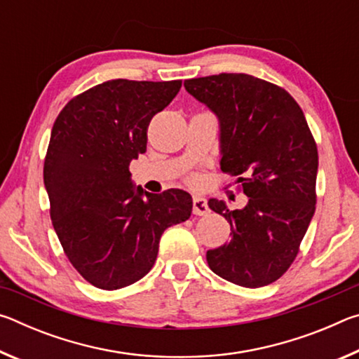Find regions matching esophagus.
I'll use <instances>...</instances> for the list:
<instances>
[{
    "mask_svg": "<svg viewBox=\"0 0 359 359\" xmlns=\"http://www.w3.org/2000/svg\"><path fill=\"white\" fill-rule=\"evenodd\" d=\"M210 212L208 201L201 196H194L193 198V214L194 215H208Z\"/></svg>",
    "mask_w": 359,
    "mask_h": 359,
    "instance_id": "esophagus-1",
    "label": "esophagus"
}]
</instances>
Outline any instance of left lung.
<instances>
[{"label": "left lung", "mask_w": 359, "mask_h": 359, "mask_svg": "<svg viewBox=\"0 0 359 359\" xmlns=\"http://www.w3.org/2000/svg\"><path fill=\"white\" fill-rule=\"evenodd\" d=\"M184 85L217 115L222 171L238 175L248 198L236 210L209 199L231 224L228 244L205 255L209 267L241 287H264L288 271L315 214L317 144L299 104L274 83L222 72Z\"/></svg>", "instance_id": "8db88e82"}]
</instances>
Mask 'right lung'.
<instances>
[{"label":"right lung","mask_w":359,"mask_h":359,"mask_svg":"<svg viewBox=\"0 0 359 359\" xmlns=\"http://www.w3.org/2000/svg\"><path fill=\"white\" fill-rule=\"evenodd\" d=\"M180 87L114 79L72 98L53 123L44 161L52 224L71 264L96 288L141 280L165 229L191 215L190 193L144 191L130 172L147 149L151 117Z\"/></svg>","instance_id":"obj_1"}]
</instances>
